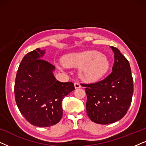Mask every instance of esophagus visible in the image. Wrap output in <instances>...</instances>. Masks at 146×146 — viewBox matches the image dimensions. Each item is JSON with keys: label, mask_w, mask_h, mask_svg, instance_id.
Masks as SVG:
<instances>
[{"label": "esophagus", "mask_w": 146, "mask_h": 146, "mask_svg": "<svg viewBox=\"0 0 146 146\" xmlns=\"http://www.w3.org/2000/svg\"><path fill=\"white\" fill-rule=\"evenodd\" d=\"M74 87H75V88H76V89H77V88H80L81 87V85L79 83H78V82H75V83H74Z\"/></svg>", "instance_id": "obj_1"}]
</instances>
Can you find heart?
<instances>
[{
    "label": "heart",
    "mask_w": 146,
    "mask_h": 146,
    "mask_svg": "<svg viewBox=\"0 0 146 146\" xmlns=\"http://www.w3.org/2000/svg\"><path fill=\"white\" fill-rule=\"evenodd\" d=\"M62 63L67 68H78L79 75L84 80L92 82L101 78L109 68V62L94 51H82L64 56Z\"/></svg>",
    "instance_id": "1"
}]
</instances>
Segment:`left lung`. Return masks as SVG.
<instances>
[{"mask_svg": "<svg viewBox=\"0 0 146 146\" xmlns=\"http://www.w3.org/2000/svg\"><path fill=\"white\" fill-rule=\"evenodd\" d=\"M112 72L103 80L82 84L86 87L88 116L94 122L108 124L119 120L131 105L133 92V78L129 62L117 48Z\"/></svg>", "mask_w": 146, "mask_h": 146, "instance_id": "obj_1", "label": "left lung"}]
</instances>
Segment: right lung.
I'll use <instances>...</instances> for the list:
<instances>
[{"label":"right lung","mask_w":146,"mask_h":146,"mask_svg":"<svg viewBox=\"0 0 146 146\" xmlns=\"http://www.w3.org/2000/svg\"><path fill=\"white\" fill-rule=\"evenodd\" d=\"M45 50L37 48L27 54L18 69L15 84L17 105L22 115L32 125L49 127L62 117V102L72 91V82L56 79L55 67L41 59Z\"/></svg>","instance_id":"right-lung-1"}]
</instances>
